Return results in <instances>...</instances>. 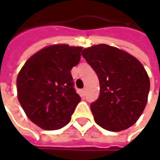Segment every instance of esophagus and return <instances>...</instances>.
Here are the masks:
<instances>
[{
  "mask_svg": "<svg viewBox=\"0 0 160 160\" xmlns=\"http://www.w3.org/2000/svg\"><path fill=\"white\" fill-rule=\"evenodd\" d=\"M81 92H82V95L83 96H84L85 94H86V89H85V88H83V89L82 90Z\"/></svg>",
  "mask_w": 160,
  "mask_h": 160,
  "instance_id": "esophagus-1",
  "label": "esophagus"
}]
</instances>
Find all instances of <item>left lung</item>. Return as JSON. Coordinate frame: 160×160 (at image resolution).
I'll use <instances>...</instances> for the list:
<instances>
[{"label": "left lung", "mask_w": 160, "mask_h": 160, "mask_svg": "<svg viewBox=\"0 0 160 160\" xmlns=\"http://www.w3.org/2000/svg\"><path fill=\"white\" fill-rule=\"evenodd\" d=\"M82 56L100 82V95L90 107L102 128L118 132L132 126L144 110L150 79L138 59L107 44L83 49Z\"/></svg>", "instance_id": "8db88e82"}]
</instances>
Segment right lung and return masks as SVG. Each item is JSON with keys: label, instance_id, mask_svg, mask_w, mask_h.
<instances>
[{"label": "right lung", "instance_id": "1", "mask_svg": "<svg viewBox=\"0 0 160 160\" xmlns=\"http://www.w3.org/2000/svg\"><path fill=\"white\" fill-rule=\"evenodd\" d=\"M81 47H45L25 63L17 78L18 99L28 118L44 130H58L71 120L81 97L71 69L80 61Z\"/></svg>", "mask_w": 160, "mask_h": 160}]
</instances>
